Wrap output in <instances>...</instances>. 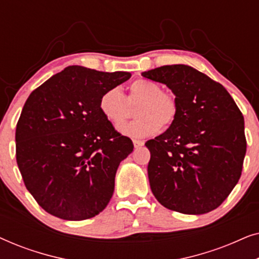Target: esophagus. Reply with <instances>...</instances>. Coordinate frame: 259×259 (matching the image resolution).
I'll list each match as a JSON object with an SVG mask.
<instances>
[{"label": "esophagus", "instance_id": "1", "mask_svg": "<svg viewBox=\"0 0 259 259\" xmlns=\"http://www.w3.org/2000/svg\"><path fill=\"white\" fill-rule=\"evenodd\" d=\"M133 145H134V147H136V148L141 147V146H144V141H141V140H133Z\"/></svg>", "mask_w": 259, "mask_h": 259}]
</instances>
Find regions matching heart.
<instances>
[{
  "mask_svg": "<svg viewBox=\"0 0 259 259\" xmlns=\"http://www.w3.org/2000/svg\"><path fill=\"white\" fill-rule=\"evenodd\" d=\"M130 104L138 102L134 111L137 119L119 127V132L131 138H146L159 130L167 128L178 115V102L173 94L162 92L153 81L138 79L128 87ZM99 109L105 119L118 127L127 118V104L118 87L105 91L99 100Z\"/></svg>",
  "mask_w": 259,
  "mask_h": 259,
  "instance_id": "heart-1",
  "label": "heart"
}]
</instances>
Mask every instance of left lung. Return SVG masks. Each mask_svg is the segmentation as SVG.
<instances>
[{
	"label": "left lung",
	"instance_id": "left-lung-1",
	"mask_svg": "<svg viewBox=\"0 0 259 259\" xmlns=\"http://www.w3.org/2000/svg\"><path fill=\"white\" fill-rule=\"evenodd\" d=\"M175 94L178 115L148 140V180L162 206L185 214L217 208L238 183L246 152L244 118L229 92L187 65L141 73Z\"/></svg>",
	"mask_w": 259,
	"mask_h": 259
}]
</instances>
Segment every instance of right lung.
<instances>
[{
  "mask_svg": "<svg viewBox=\"0 0 259 259\" xmlns=\"http://www.w3.org/2000/svg\"><path fill=\"white\" fill-rule=\"evenodd\" d=\"M130 77L69 66L27 99L16 126V161L27 190L48 213L83 221L107 206L133 144L105 119L99 100Z\"/></svg>",
  "mask_w": 259,
  "mask_h": 259,
  "instance_id": "right-lung-1",
  "label": "right lung"
}]
</instances>
